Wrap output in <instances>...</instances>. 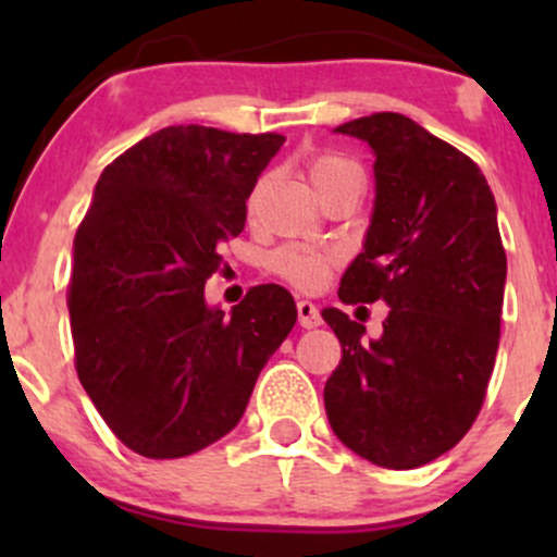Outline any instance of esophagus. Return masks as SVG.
Returning a JSON list of instances; mask_svg holds the SVG:
<instances>
[{
	"label": "esophagus",
	"mask_w": 557,
	"mask_h": 557,
	"mask_svg": "<svg viewBox=\"0 0 557 557\" xmlns=\"http://www.w3.org/2000/svg\"><path fill=\"white\" fill-rule=\"evenodd\" d=\"M296 309H298V322H300V327H304V330H314V327H319V324H322L319 309L314 304H311V300H298Z\"/></svg>",
	"instance_id": "34e87169"
}]
</instances>
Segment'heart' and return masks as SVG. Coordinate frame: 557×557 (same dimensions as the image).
Instances as JSON below:
<instances>
[{
    "label": "heart",
    "mask_w": 557,
    "mask_h": 557,
    "mask_svg": "<svg viewBox=\"0 0 557 557\" xmlns=\"http://www.w3.org/2000/svg\"><path fill=\"white\" fill-rule=\"evenodd\" d=\"M306 172L309 181L314 183L319 194L330 188V185L348 181V177H361V168L354 159L335 154V151H319L306 159ZM337 264V253L330 248H309V246H290L277 248L270 259V270L290 283L298 290H317L322 287L332 267Z\"/></svg>",
    "instance_id": "1"
}]
</instances>
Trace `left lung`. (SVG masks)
<instances>
[{"label": "left lung", "instance_id": "left-lung-1", "mask_svg": "<svg viewBox=\"0 0 557 557\" xmlns=\"http://www.w3.org/2000/svg\"><path fill=\"white\" fill-rule=\"evenodd\" d=\"M337 133L374 151V214L341 280L343 304L389 306L380 341L341 309L322 317L343 345L324 385L332 432L385 469H417L471 430L495 367L505 290L497 207L482 170L398 112Z\"/></svg>", "mask_w": 557, "mask_h": 557}]
</instances>
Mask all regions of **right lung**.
<instances>
[{"label": "right lung", "instance_id": "1", "mask_svg": "<svg viewBox=\"0 0 557 557\" xmlns=\"http://www.w3.org/2000/svg\"><path fill=\"white\" fill-rule=\"evenodd\" d=\"M280 133L170 125L107 164L73 243L75 372L120 443L183 458L238 424L257 376L296 324V300L257 285L225 317L203 300L220 243Z\"/></svg>", "mask_w": 557, "mask_h": 557}]
</instances>
